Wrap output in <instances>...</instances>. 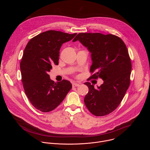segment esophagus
<instances>
[{
  "label": "esophagus",
  "mask_w": 150,
  "mask_h": 150,
  "mask_svg": "<svg viewBox=\"0 0 150 150\" xmlns=\"http://www.w3.org/2000/svg\"><path fill=\"white\" fill-rule=\"evenodd\" d=\"M80 83H77V82H73L72 83V86L73 87H79L80 85Z\"/></svg>",
  "instance_id": "obj_1"
}]
</instances>
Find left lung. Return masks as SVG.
<instances>
[{
  "instance_id": "1",
  "label": "left lung",
  "mask_w": 150,
  "mask_h": 150,
  "mask_svg": "<svg viewBox=\"0 0 150 150\" xmlns=\"http://www.w3.org/2000/svg\"><path fill=\"white\" fill-rule=\"evenodd\" d=\"M78 40L91 53L90 71L96 72L90 78L104 81L97 89L90 82L84 83L89 89L85 104L95 116L107 115L117 108L129 86L132 65L127 47L113 34L83 33L72 41Z\"/></svg>"
}]
</instances>
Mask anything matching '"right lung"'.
Listing matches in <instances>:
<instances>
[{
	"label": "right lung",
	"mask_w": 150,
	"mask_h": 150,
	"mask_svg": "<svg viewBox=\"0 0 150 150\" xmlns=\"http://www.w3.org/2000/svg\"><path fill=\"white\" fill-rule=\"evenodd\" d=\"M76 35L47 31L31 38L24 49L20 63L23 87L32 105L42 112L56 109L72 88L69 81L55 83L48 72L58 65L62 45Z\"/></svg>",
	"instance_id": "add662e5"
}]
</instances>
